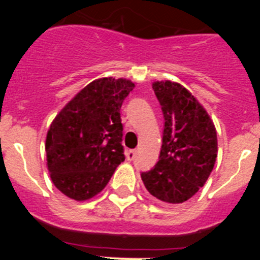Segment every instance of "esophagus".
Here are the masks:
<instances>
[{"instance_id": "34e87169", "label": "esophagus", "mask_w": 260, "mask_h": 260, "mask_svg": "<svg viewBox=\"0 0 260 260\" xmlns=\"http://www.w3.org/2000/svg\"><path fill=\"white\" fill-rule=\"evenodd\" d=\"M136 154H137V151L136 149H129V151H127V159H129V161H132V159L136 158Z\"/></svg>"}]
</instances>
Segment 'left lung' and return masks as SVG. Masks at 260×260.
<instances>
[{
	"instance_id": "8db88e82",
	"label": "left lung",
	"mask_w": 260,
	"mask_h": 260,
	"mask_svg": "<svg viewBox=\"0 0 260 260\" xmlns=\"http://www.w3.org/2000/svg\"><path fill=\"white\" fill-rule=\"evenodd\" d=\"M152 88L164 113V137L158 162L141 177L157 200L185 203L205 185L214 169L216 129L206 109L185 86L162 80L154 81Z\"/></svg>"
}]
</instances>
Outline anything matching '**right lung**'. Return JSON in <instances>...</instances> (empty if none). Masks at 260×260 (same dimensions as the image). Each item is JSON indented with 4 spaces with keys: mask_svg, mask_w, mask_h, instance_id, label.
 <instances>
[{
    "mask_svg": "<svg viewBox=\"0 0 260 260\" xmlns=\"http://www.w3.org/2000/svg\"><path fill=\"white\" fill-rule=\"evenodd\" d=\"M135 86L123 78L93 80L50 124L48 170L55 187L69 199L85 201L98 195L124 161L120 107Z\"/></svg>",
    "mask_w": 260,
    "mask_h": 260,
    "instance_id": "right-lung-1",
    "label": "right lung"
}]
</instances>
